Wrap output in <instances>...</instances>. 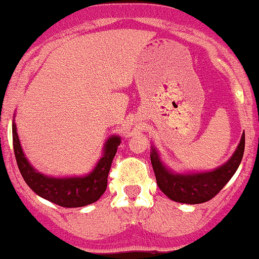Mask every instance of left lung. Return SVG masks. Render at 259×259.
I'll return each mask as SVG.
<instances>
[{
	"label": "left lung",
	"mask_w": 259,
	"mask_h": 259,
	"mask_svg": "<svg viewBox=\"0 0 259 259\" xmlns=\"http://www.w3.org/2000/svg\"><path fill=\"white\" fill-rule=\"evenodd\" d=\"M244 152V133L233 156L218 168L201 173H175L162 163L152 147L151 162L159 189L172 201L198 204L212 199L236 173Z\"/></svg>",
	"instance_id": "obj_1"
}]
</instances>
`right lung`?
<instances>
[{
	"mask_svg": "<svg viewBox=\"0 0 259 259\" xmlns=\"http://www.w3.org/2000/svg\"><path fill=\"white\" fill-rule=\"evenodd\" d=\"M12 140L17 166L28 187L42 198L66 208L83 207L100 199L107 188L108 172L117 147L121 143V138L118 136H112L108 138L106 141L102 157L92 172L87 176L56 178L39 173L31 166L20 145L15 121L12 122Z\"/></svg>",
	"mask_w": 259,
	"mask_h": 259,
	"instance_id": "right-lung-1",
	"label": "right lung"
}]
</instances>
